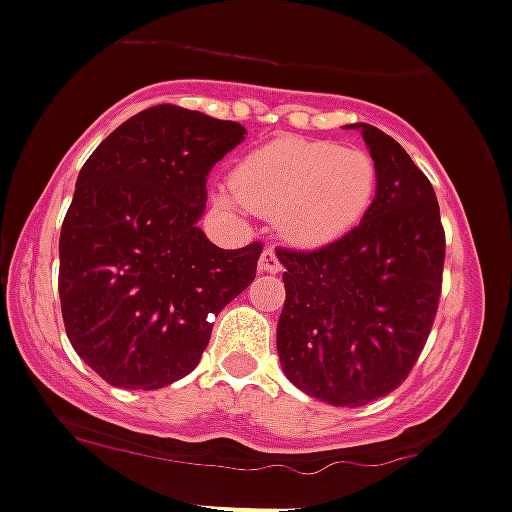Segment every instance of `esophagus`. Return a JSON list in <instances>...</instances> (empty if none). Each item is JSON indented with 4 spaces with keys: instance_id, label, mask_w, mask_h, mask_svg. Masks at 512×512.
<instances>
[{
    "instance_id": "1",
    "label": "esophagus",
    "mask_w": 512,
    "mask_h": 512,
    "mask_svg": "<svg viewBox=\"0 0 512 512\" xmlns=\"http://www.w3.org/2000/svg\"><path fill=\"white\" fill-rule=\"evenodd\" d=\"M283 268L281 258H278V254L273 249H266L261 254V258H258V271L261 273H278Z\"/></svg>"
}]
</instances>
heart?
<instances>
[{"mask_svg":"<svg viewBox=\"0 0 512 512\" xmlns=\"http://www.w3.org/2000/svg\"><path fill=\"white\" fill-rule=\"evenodd\" d=\"M376 164L361 149L281 136L241 159L221 206L278 216L288 241L323 246L353 229L376 196Z\"/></svg>","mask_w":512,"mask_h":512,"instance_id":"b5f03b06","label":"heart"}]
</instances>
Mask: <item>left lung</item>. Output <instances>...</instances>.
<instances>
[{
  "mask_svg": "<svg viewBox=\"0 0 512 512\" xmlns=\"http://www.w3.org/2000/svg\"><path fill=\"white\" fill-rule=\"evenodd\" d=\"M361 129L376 199L356 229L313 251L276 249L286 303L276 348L288 381L331 406L396 391L428 341L443 286L445 231L428 176L393 136Z\"/></svg>",
  "mask_w": 512,
  "mask_h": 512,
  "instance_id": "obj_1",
  "label": "left lung"
}]
</instances>
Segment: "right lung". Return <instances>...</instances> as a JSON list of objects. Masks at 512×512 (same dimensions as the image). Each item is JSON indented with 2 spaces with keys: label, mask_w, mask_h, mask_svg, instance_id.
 <instances>
[{
  "label": "right lung",
  "mask_w": 512,
  "mask_h": 512,
  "mask_svg": "<svg viewBox=\"0 0 512 512\" xmlns=\"http://www.w3.org/2000/svg\"><path fill=\"white\" fill-rule=\"evenodd\" d=\"M246 129L159 104L111 131L79 171L59 236L69 343L106 383L156 391L189 376L214 316L256 278L263 244L226 251L196 226L206 176Z\"/></svg>",
  "instance_id": "1"
}]
</instances>
